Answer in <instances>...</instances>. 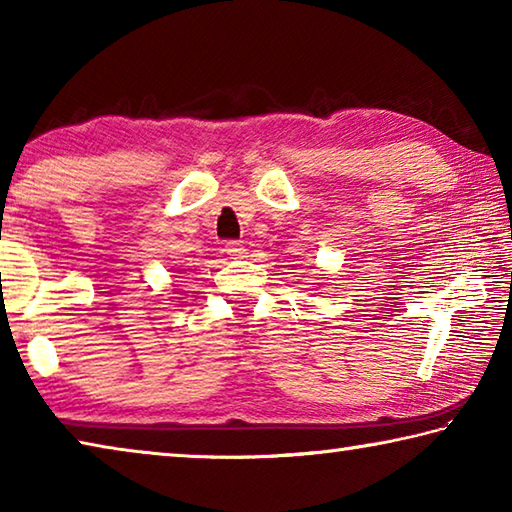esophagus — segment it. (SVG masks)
Wrapping results in <instances>:
<instances>
[{
    "mask_svg": "<svg viewBox=\"0 0 512 512\" xmlns=\"http://www.w3.org/2000/svg\"><path fill=\"white\" fill-rule=\"evenodd\" d=\"M225 253H228L232 259H246L248 257L246 248H244V244H241V241H228V244H225Z\"/></svg>",
    "mask_w": 512,
    "mask_h": 512,
    "instance_id": "1",
    "label": "esophagus"
}]
</instances>
